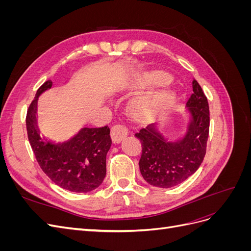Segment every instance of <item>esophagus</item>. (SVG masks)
Masks as SVG:
<instances>
[{
    "mask_svg": "<svg viewBox=\"0 0 251 251\" xmlns=\"http://www.w3.org/2000/svg\"><path fill=\"white\" fill-rule=\"evenodd\" d=\"M127 136V128L123 125H115L111 130V137L114 143H119Z\"/></svg>",
    "mask_w": 251,
    "mask_h": 251,
    "instance_id": "34e87169",
    "label": "esophagus"
}]
</instances>
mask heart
<instances>
[{
	"mask_svg": "<svg viewBox=\"0 0 251 251\" xmlns=\"http://www.w3.org/2000/svg\"><path fill=\"white\" fill-rule=\"evenodd\" d=\"M163 78H166V76H162ZM171 94L170 92H168V91H164V92H161L157 94L153 100H151L149 101V104L150 105H161V104H164L166 101L169 100Z\"/></svg>",
	"mask_w": 251,
	"mask_h": 251,
	"instance_id": "obj_1",
	"label": "heart"
}]
</instances>
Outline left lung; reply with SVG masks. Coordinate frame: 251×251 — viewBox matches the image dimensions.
<instances>
[{
  "instance_id": "obj_1",
  "label": "left lung",
  "mask_w": 251,
  "mask_h": 251,
  "mask_svg": "<svg viewBox=\"0 0 251 251\" xmlns=\"http://www.w3.org/2000/svg\"><path fill=\"white\" fill-rule=\"evenodd\" d=\"M193 91L185 105V130L176 140L166 137L157 123L135 134L142 146L140 173L151 185L176 186L195 174L203 161L209 132V108L197 80L193 81Z\"/></svg>"
}]
</instances>
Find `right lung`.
Returning a JSON list of instances; mask_svg holds the SVG:
<instances>
[{
    "label": "right lung",
    "instance_id": "right-lung-1",
    "mask_svg": "<svg viewBox=\"0 0 251 251\" xmlns=\"http://www.w3.org/2000/svg\"><path fill=\"white\" fill-rule=\"evenodd\" d=\"M47 80L37 90L26 117L30 146L39 165L52 182L73 193H89L100 186L107 174L105 159L111 148L110 128L82 127L72 138L53 141L42 134L37 125V100L51 89Z\"/></svg>",
    "mask_w": 251,
    "mask_h": 251
}]
</instances>
